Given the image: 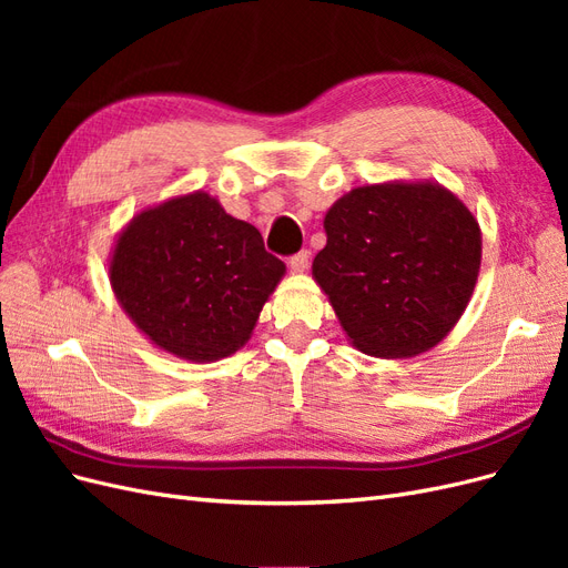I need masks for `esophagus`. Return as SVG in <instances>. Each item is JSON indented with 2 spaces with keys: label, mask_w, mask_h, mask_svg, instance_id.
<instances>
[{
  "label": "esophagus",
  "mask_w": 568,
  "mask_h": 568,
  "mask_svg": "<svg viewBox=\"0 0 568 568\" xmlns=\"http://www.w3.org/2000/svg\"><path fill=\"white\" fill-rule=\"evenodd\" d=\"M307 263H311V253L301 251V253H296L294 257H291L288 267H291V272H294V274H301V272L307 270Z\"/></svg>",
  "instance_id": "1"
}]
</instances>
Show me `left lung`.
Wrapping results in <instances>:
<instances>
[{
  "instance_id": "1",
  "label": "left lung",
  "mask_w": 568,
  "mask_h": 568,
  "mask_svg": "<svg viewBox=\"0 0 568 568\" xmlns=\"http://www.w3.org/2000/svg\"><path fill=\"white\" fill-rule=\"evenodd\" d=\"M324 232L313 280L359 353L422 355L467 311L484 242L476 215L448 186L432 180L355 186L326 211Z\"/></svg>"
}]
</instances>
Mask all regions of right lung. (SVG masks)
Returning a JSON list of instances; mask_svg holds the SVG:
<instances>
[{
	"label": "right lung",
	"instance_id": "right-lung-1",
	"mask_svg": "<svg viewBox=\"0 0 568 568\" xmlns=\"http://www.w3.org/2000/svg\"><path fill=\"white\" fill-rule=\"evenodd\" d=\"M106 265L113 296L140 334L196 365L246 346L286 274L261 232L201 189L132 215Z\"/></svg>",
	"mask_w": 568,
	"mask_h": 568
}]
</instances>
